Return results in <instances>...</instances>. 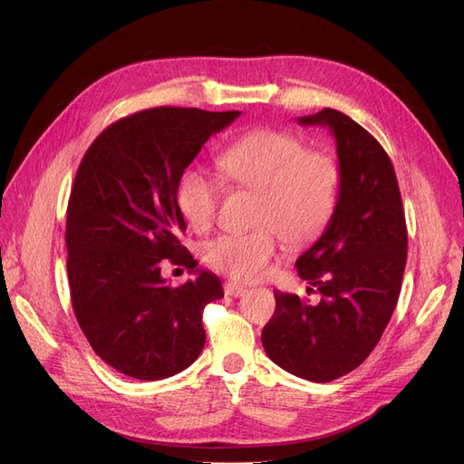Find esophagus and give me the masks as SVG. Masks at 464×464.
<instances>
[{
    "label": "esophagus",
    "mask_w": 464,
    "mask_h": 464,
    "mask_svg": "<svg viewBox=\"0 0 464 464\" xmlns=\"http://www.w3.org/2000/svg\"><path fill=\"white\" fill-rule=\"evenodd\" d=\"M246 286L242 285H236V283H227L224 285V292H227V296H232V298H240L246 294Z\"/></svg>",
    "instance_id": "obj_1"
}]
</instances>
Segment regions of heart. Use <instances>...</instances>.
Returning a JSON list of instances; mask_svg holds the SVG:
<instances>
[{"label": "heart", "mask_w": 464, "mask_h": 464, "mask_svg": "<svg viewBox=\"0 0 464 464\" xmlns=\"http://www.w3.org/2000/svg\"><path fill=\"white\" fill-rule=\"evenodd\" d=\"M217 164L230 184L257 191L254 224L261 227L222 234L203 249L210 269L236 280H257L269 273L278 236L292 246L314 240L339 201L336 162L325 152L307 150L302 139L288 131H249L222 149ZM220 195L218 178L201 166H188L179 174L176 203L191 227L207 228L213 222Z\"/></svg>", "instance_id": "b5f03b06"}]
</instances>
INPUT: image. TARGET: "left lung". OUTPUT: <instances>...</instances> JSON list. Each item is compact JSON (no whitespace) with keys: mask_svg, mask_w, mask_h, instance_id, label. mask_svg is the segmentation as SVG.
<instances>
[{"mask_svg":"<svg viewBox=\"0 0 464 464\" xmlns=\"http://www.w3.org/2000/svg\"><path fill=\"white\" fill-rule=\"evenodd\" d=\"M336 141L339 201L325 230L296 259L307 294L275 290L276 310L261 333L266 356L307 382L329 383L356 370L395 312L406 265L404 210L383 147L339 110L298 118Z\"/></svg>","mask_w":464,"mask_h":464,"instance_id":"1","label":"left lung"}]
</instances>
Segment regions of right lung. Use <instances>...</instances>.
<instances>
[{
	"mask_svg": "<svg viewBox=\"0 0 464 464\" xmlns=\"http://www.w3.org/2000/svg\"><path fill=\"white\" fill-rule=\"evenodd\" d=\"M240 111L150 108L94 139L67 205V278L73 312L108 366L143 382L189 368L205 346L203 310L224 296L220 278L198 269L179 244V174L207 139ZM168 258L196 278L174 289L160 275Z\"/></svg>",
	"mask_w": 464,
	"mask_h": 464,
	"instance_id": "1",
	"label": "right lung"
}]
</instances>
